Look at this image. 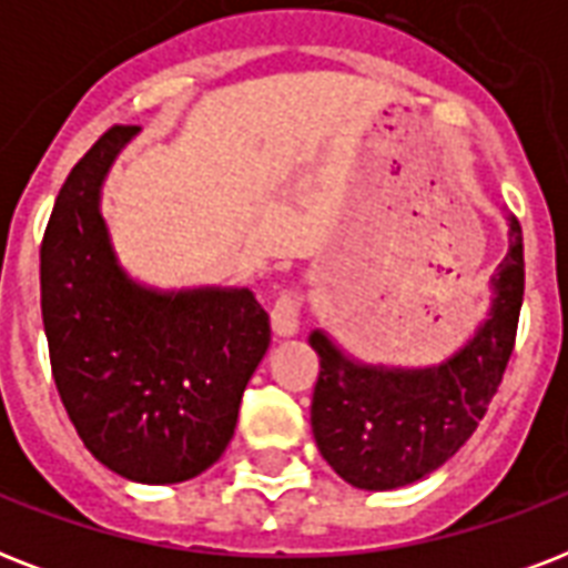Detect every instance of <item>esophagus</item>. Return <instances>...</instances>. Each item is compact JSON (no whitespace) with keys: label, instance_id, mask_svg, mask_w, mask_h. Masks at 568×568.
I'll return each instance as SVG.
<instances>
[{"label":"esophagus","instance_id":"1","mask_svg":"<svg viewBox=\"0 0 568 568\" xmlns=\"http://www.w3.org/2000/svg\"><path fill=\"white\" fill-rule=\"evenodd\" d=\"M271 321H274L276 336H297V329H301V297H297V292H283L276 297Z\"/></svg>","mask_w":568,"mask_h":568}]
</instances>
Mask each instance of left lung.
Masks as SVG:
<instances>
[{
	"mask_svg": "<svg viewBox=\"0 0 568 568\" xmlns=\"http://www.w3.org/2000/svg\"><path fill=\"white\" fill-rule=\"evenodd\" d=\"M507 226L510 250L489 280V312L475 336L439 365L359 363L324 329L310 333L321 359L312 395L315 445L356 489L383 493L415 484L445 466L477 430L510 363L525 294L521 226L513 214Z\"/></svg>",
	"mask_w": 568,
	"mask_h": 568,
	"instance_id": "1",
	"label": "left lung"
}]
</instances>
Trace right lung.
Instances as JSON below:
<instances>
[{"label": "right lung", "instance_id": "add662e5", "mask_svg": "<svg viewBox=\"0 0 568 568\" xmlns=\"http://www.w3.org/2000/svg\"><path fill=\"white\" fill-rule=\"evenodd\" d=\"M138 126H114L58 191L40 247V312L58 395L102 466L182 484L214 466L271 345L250 288L162 292L126 274L102 217V182Z\"/></svg>", "mask_w": 568, "mask_h": 568}]
</instances>
